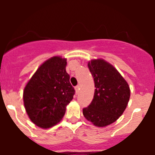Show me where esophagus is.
Segmentation results:
<instances>
[{
  "label": "esophagus",
  "instance_id": "obj_1",
  "mask_svg": "<svg viewBox=\"0 0 155 155\" xmlns=\"http://www.w3.org/2000/svg\"><path fill=\"white\" fill-rule=\"evenodd\" d=\"M75 88V91H76V93H78L79 92V90H80V87H79V85H77L76 87H74Z\"/></svg>",
  "mask_w": 155,
  "mask_h": 155
}]
</instances>
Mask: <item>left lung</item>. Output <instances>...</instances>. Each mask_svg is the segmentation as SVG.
Instances as JSON below:
<instances>
[{"instance_id":"1","label":"left lung","mask_w":155,"mask_h":155,"mask_svg":"<svg viewBox=\"0 0 155 155\" xmlns=\"http://www.w3.org/2000/svg\"><path fill=\"white\" fill-rule=\"evenodd\" d=\"M87 67L94 81V98L83 115L99 127L109 125L119 119L127 108L130 90L117 70L104 60H93Z\"/></svg>"}]
</instances>
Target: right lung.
<instances>
[{"label":"right lung","instance_id":"add662e5","mask_svg":"<svg viewBox=\"0 0 155 155\" xmlns=\"http://www.w3.org/2000/svg\"><path fill=\"white\" fill-rule=\"evenodd\" d=\"M67 60L53 57L38 68L26 84L23 100L31 122L41 128L56 125L64 117L75 90L66 71Z\"/></svg>","mask_w":155,"mask_h":155}]
</instances>
